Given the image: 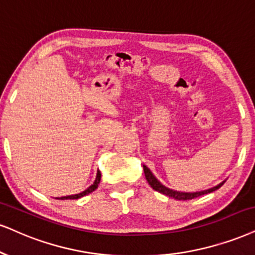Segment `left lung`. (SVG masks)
Listing matches in <instances>:
<instances>
[{
	"label": "left lung",
	"mask_w": 255,
	"mask_h": 255,
	"mask_svg": "<svg viewBox=\"0 0 255 255\" xmlns=\"http://www.w3.org/2000/svg\"><path fill=\"white\" fill-rule=\"evenodd\" d=\"M143 169H144V175H145V178L147 181V183L150 184V187L152 188L153 190L158 191V193H161L163 195H165V196H169V197H172V199L175 200H178V201H185V200H193L195 197H199V196H202V195H206V194H209V193H213V191L218 190L219 188H221L224 183L226 182L222 181L221 183H219L218 185H215V187L213 188H209V189H206V190H201V191H193V193H184V191H177V190H174V189H170V188L165 187L164 184H162L161 182L156 178V176L152 174V171L150 170L149 168H147L146 165L143 164Z\"/></svg>",
	"instance_id": "8db88e82"
}]
</instances>
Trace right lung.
<instances>
[{
	"instance_id": "add662e5",
	"label": "right lung",
	"mask_w": 255,
	"mask_h": 255,
	"mask_svg": "<svg viewBox=\"0 0 255 255\" xmlns=\"http://www.w3.org/2000/svg\"><path fill=\"white\" fill-rule=\"evenodd\" d=\"M100 178H102V174H100V171L98 170L97 171V176H96V180H94L93 184H91L87 189H85L84 191H81L79 194H74V195H67V196H61V197H56V200H78L80 199V197H84L86 196V195H89L91 193H93L94 190L98 188V184L100 183Z\"/></svg>"
}]
</instances>
